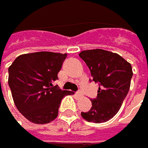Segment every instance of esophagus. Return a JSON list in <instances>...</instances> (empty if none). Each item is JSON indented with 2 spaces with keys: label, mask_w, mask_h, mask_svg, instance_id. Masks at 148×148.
<instances>
[{
  "label": "esophagus",
  "mask_w": 148,
  "mask_h": 148,
  "mask_svg": "<svg viewBox=\"0 0 148 148\" xmlns=\"http://www.w3.org/2000/svg\"><path fill=\"white\" fill-rule=\"evenodd\" d=\"M76 95H77V97H79V98H82V97L83 96V94H82V92L81 91H78V92H76Z\"/></svg>",
  "instance_id": "obj_1"
}]
</instances>
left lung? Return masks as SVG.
<instances>
[{"label": "left lung", "instance_id": "left-lung-1", "mask_svg": "<svg viewBox=\"0 0 148 148\" xmlns=\"http://www.w3.org/2000/svg\"><path fill=\"white\" fill-rule=\"evenodd\" d=\"M79 56L89 68L92 77L90 82L99 85L96 99H91L92 108L81 114L89 122L108 121L120 110L129 92L132 66L120 55L100 49L83 50Z\"/></svg>", "mask_w": 148, "mask_h": 148}]
</instances>
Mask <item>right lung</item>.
<instances>
[{
	"label": "right lung",
	"mask_w": 148,
	"mask_h": 148,
	"mask_svg": "<svg viewBox=\"0 0 148 148\" xmlns=\"http://www.w3.org/2000/svg\"><path fill=\"white\" fill-rule=\"evenodd\" d=\"M66 54L41 51L19 56L8 68V84L18 111L35 124H47L58 115L62 99L71 94L53 83Z\"/></svg>",
	"instance_id": "add662e5"
}]
</instances>
